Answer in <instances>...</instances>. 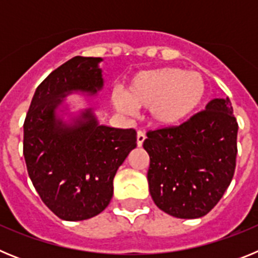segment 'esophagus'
Listing matches in <instances>:
<instances>
[{"instance_id": "obj_1", "label": "esophagus", "mask_w": 258, "mask_h": 258, "mask_svg": "<svg viewBox=\"0 0 258 258\" xmlns=\"http://www.w3.org/2000/svg\"><path fill=\"white\" fill-rule=\"evenodd\" d=\"M145 140H146L145 133H143V132H141V131L138 132V133H137V145H138V147H141V146L143 145Z\"/></svg>"}]
</instances>
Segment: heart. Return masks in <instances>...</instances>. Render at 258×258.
Segmentation results:
<instances>
[{
	"label": "heart",
	"mask_w": 258,
	"mask_h": 258,
	"mask_svg": "<svg viewBox=\"0 0 258 258\" xmlns=\"http://www.w3.org/2000/svg\"><path fill=\"white\" fill-rule=\"evenodd\" d=\"M208 84L200 72L178 67L145 71L131 80L122 95L113 98L120 112L149 108L157 126H173L197 112L207 97Z\"/></svg>",
	"instance_id": "1"
}]
</instances>
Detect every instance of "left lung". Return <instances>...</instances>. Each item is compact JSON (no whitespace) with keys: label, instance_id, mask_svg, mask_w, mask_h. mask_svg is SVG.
I'll return each mask as SVG.
<instances>
[{"label":"left lung","instance_id":"8db88e82","mask_svg":"<svg viewBox=\"0 0 258 258\" xmlns=\"http://www.w3.org/2000/svg\"><path fill=\"white\" fill-rule=\"evenodd\" d=\"M238 122L229 98H214L206 111L179 126L147 133V172L154 203L173 217L200 218L220 202L235 172Z\"/></svg>","mask_w":258,"mask_h":258}]
</instances>
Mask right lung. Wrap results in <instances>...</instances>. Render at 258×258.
<instances>
[{"instance_id": "obj_1", "label": "right lung", "mask_w": 258, "mask_h": 258, "mask_svg": "<svg viewBox=\"0 0 258 258\" xmlns=\"http://www.w3.org/2000/svg\"><path fill=\"white\" fill-rule=\"evenodd\" d=\"M102 58L75 56L38 85L24 121L23 154L29 178L45 206L64 221L103 212L113 177L137 147L134 129L99 124L93 108L72 112L66 98L97 97L104 80Z\"/></svg>"}]
</instances>
